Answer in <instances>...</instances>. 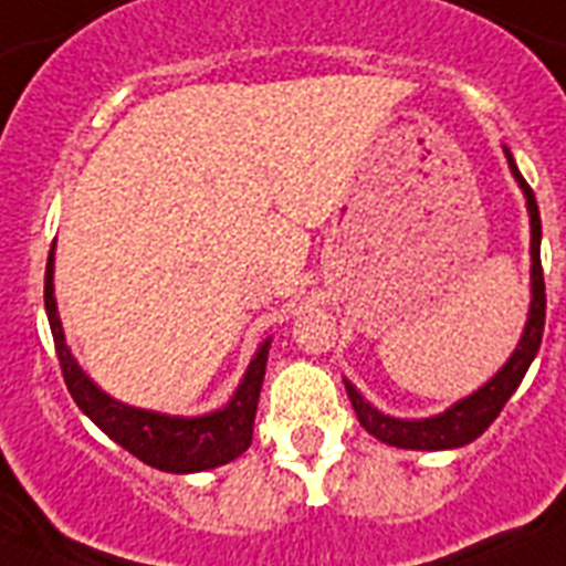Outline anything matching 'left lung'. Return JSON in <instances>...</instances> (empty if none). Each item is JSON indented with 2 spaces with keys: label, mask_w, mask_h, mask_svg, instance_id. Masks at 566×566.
I'll return each instance as SVG.
<instances>
[{
  "label": "left lung",
  "mask_w": 566,
  "mask_h": 566,
  "mask_svg": "<svg viewBox=\"0 0 566 566\" xmlns=\"http://www.w3.org/2000/svg\"><path fill=\"white\" fill-rule=\"evenodd\" d=\"M502 153L509 158V170L514 181L520 185L523 196H526L528 211V231H532V243H528V255H532V302H528L526 326L520 335V344L514 346V353L509 355V361L502 364L500 370L493 373L479 390H473L464 399H458L447 408V411L431 413V417H420V420H402V417H390V413L378 411L376 405L367 402L361 390L344 378L346 394L353 399V408L358 413V422L370 431L373 438L387 443V447L399 449H458L473 443L488 426H491L511 394L517 390L526 370L535 361L537 349H541V337H544V319H546V284L544 270H541V211H537L535 193L526 185V179L520 176L517 161L511 155L509 146H502Z\"/></svg>",
  "instance_id": "8db88e82"
}]
</instances>
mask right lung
Instances as JSON below:
<instances>
[{
	"instance_id": "obj_1",
	"label": "right lung",
	"mask_w": 566,
	"mask_h": 566,
	"mask_svg": "<svg viewBox=\"0 0 566 566\" xmlns=\"http://www.w3.org/2000/svg\"><path fill=\"white\" fill-rule=\"evenodd\" d=\"M46 317L52 337H55V353L64 370V381L75 405L108 434L114 443L128 449L132 455L140 458L144 464L164 470V473H202L234 461L243 455L252 443V426H255L258 396L264 385L266 355L273 337H266L258 346L247 373L234 387V394L222 408L196 417H179V413L149 411V408H135L105 394L82 364L75 361L73 349L66 346L64 326L57 317L55 302V243L46 261Z\"/></svg>"
}]
</instances>
